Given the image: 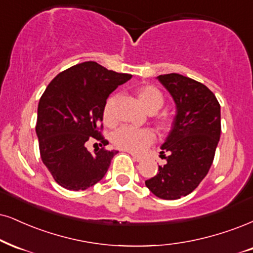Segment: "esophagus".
Here are the masks:
<instances>
[{
  "instance_id": "esophagus-1",
  "label": "esophagus",
  "mask_w": 253,
  "mask_h": 253,
  "mask_svg": "<svg viewBox=\"0 0 253 253\" xmlns=\"http://www.w3.org/2000/svg\"><path fill=\"white\" fill-rule=\"evenodd\" d=\"M131 156H132L133 161H136V162H141V161H143V157H142V156L136 155V154H131Z\"/></svg>"
}]
</instances>
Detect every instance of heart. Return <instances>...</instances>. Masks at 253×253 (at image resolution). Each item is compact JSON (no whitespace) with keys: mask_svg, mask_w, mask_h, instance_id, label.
Instances as JSON below:
<instances>
[{"mask_svg":"<svg viewBox=\"0 0 253 253\" xmlns=\"http://www.w3.org/2000/svg\"><path fill=\"white\" fill-rule=\"evenodd\" d=\"M136 95L138 101L141 102L143 108L149 112H155L163 107L164 97L163 93L154 85H142L136 90ZM115 99L114 97H109L104 103L103 107L102 117L105 126H114L116 124V116H115L114 110ZM156 126L161 131H169L172 127L173 121L170 116L162 115L157 116L155 120ZM156 135L149 127H142V129H136V127L123 126L115 131L112 136V142L116 148L121 150H126L133 154H139L144 149L148 148L155 142Z\"/></svg>","mask_w":253,"mask_h":253,"instance_id":"obj_1","label":"heart"}]
</instances>
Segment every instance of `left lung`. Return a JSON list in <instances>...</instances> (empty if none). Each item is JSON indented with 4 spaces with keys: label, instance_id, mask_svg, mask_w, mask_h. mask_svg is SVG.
Instances as JSON below:
<instances>
[{
    "label": "left lung",
    "instance_id": "left-lung-1",
    "mask_svg": "<svg viewBox=\"0 0 253 253\" xmlns=\"http://www.w3.org/2000/svg\"><path fill=\"white\" fill-rule=\"evenodd\" d=\"M176 103L177 115L161 156L167 164L145 185L162 199L191 193L212 165L220 137V105L207 85L179 74L157 77ZM168 153V156L165 155Z\"/></svg>",
    "mask_w": 253,
    "mask_h": 253
}]
</instances>
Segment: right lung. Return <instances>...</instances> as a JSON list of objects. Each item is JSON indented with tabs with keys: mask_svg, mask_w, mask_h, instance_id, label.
<instances>
[{
	"mask_svg": "<svg viewBox=\"0 0 253 253\" xmlns=\"http://www.w3.org/2000/svg\"><path fill=\"white\" fill-rule=\"evenodd\" d=\"M131 75L108 70L96 62L62 71L46 86L37 109L40 154L55 182L80 191L99 182L117 151L108 150L102 135V112L108 96ZM101 149L89 153L86 142Z\"/></svg>",
	"mask_w": 253,
	"mask_h": 253,
	"instance_id": "add662e5",
	"label": "right lung"
}]
</instances>
